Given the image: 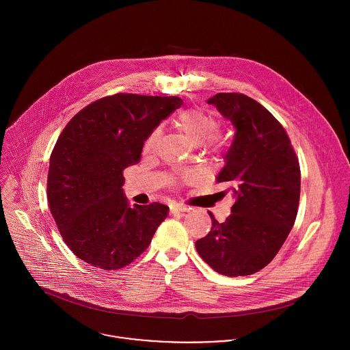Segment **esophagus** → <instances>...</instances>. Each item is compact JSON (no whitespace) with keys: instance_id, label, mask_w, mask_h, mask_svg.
Segmentation results:
<instances>
[{"instance_id":"obj_1","label":"esophagus","mask_w":350,"mask_h":350,"mask_svg":"<svg viewBox=\"0 0 350 350\" xmlns=\"http://www.w3.org/2000/svg\"><path fill=\"white\" fill-rule=\"evenodd\" d=\"M191 207L187 206V204H175V206H171L170 208V214H176V213H186V211H190Z\"/></svg>"}]
</instances>
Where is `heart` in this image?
<instances>
[{
	"mask_svg": "<svg viewBox=\"0 0 350 350\" xmlns=\"http://www.w3.org/2000/svg\"><path fill=\"white\" fill-rule=\"evenodd\" d=\"M179 125L182 129L196 142L200 143L204 140V144L208 150L219 153L226 147V139L224 133L218 129L217 118L206 113L200 109H186L178 116ZM161 126H156L152 129L150 136L146 140V150H152L159 143L161 137ZM198 171L196 170H185L172 178L174 182H190L196 179Z\"/></svg>",
	"mask_w": 350,
	"mask_h": 350,
	"instance_id": "obj_1",
	"label": "heart"
}]
</instances>
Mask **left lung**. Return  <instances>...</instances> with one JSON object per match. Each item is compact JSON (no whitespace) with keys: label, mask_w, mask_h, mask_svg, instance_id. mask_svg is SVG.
<instances>
[{"label":"left lung","mask_w":350,"mask_h":350,"mask_svg":"<svg viewBox=\"0 0 350 350\" xmlns=\"http://www.w3.org/2000/svg\"><path fill=\"white\" fill-rule=\"evenodd\" d=\"M236 126L226 164L217 182L228 183L236 202L230 215L196 243L218 273L247 276L272 261L298 214L300 167L283 125L257 100L218 93L207 100Z\"/></svg>","instance_id":"left-lung-1"}]
</instances>
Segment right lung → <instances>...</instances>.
<instances>
[{"label": "right lung", "mask_w": 350, "mask_h": 350, "mask_svg": "<svg viewBox=\"0 0 350 350\" xmlns=\"http://www.w3.org/2000/svg\"><path fill=\"white\" fill-rule=\"evenodd\" d=\"M180 105L178 97L118 93L83 107L60 133L50 157L49 204L63 241L85 262L114 271L148 248L168 207L132 208L122 171L140 161L152 129Z\"/></svg>", "instance_id": "add662e5"}]
</instances>
